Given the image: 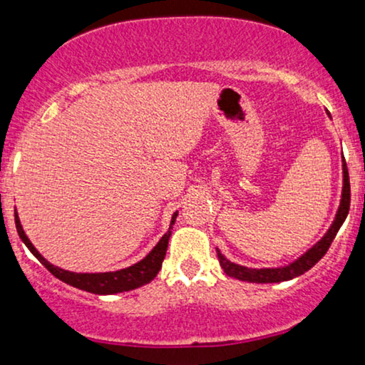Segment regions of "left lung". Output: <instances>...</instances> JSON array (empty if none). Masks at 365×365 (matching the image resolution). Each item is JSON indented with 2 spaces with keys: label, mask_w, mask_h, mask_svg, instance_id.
<instances>
[{
  "label": "left lung",
  "mask_w": 365,
  "mask_h": 365,
  "mask_svg": "<svg viewBox=\"0 0 365 365\" xmlns=\"http://www.w3.org/2000/svg\"><path fill=\"white\" fill-rule=\"evenodd\" d=\"M350 211V180H349V168L345 165V159H343V194H341V204L338 209V215L334 217L333 225H331L329 232L312 247L309 252H305L302 257L297 259L295 262L288 264L284 267H274V269H250V267L238 266V264L230 262L225 255H221L217 250V261H220L221 267L228 276L232 278L242 279V282H252V283H278V282H287V279L297 278V276L304 274L305 271L311 269L312 266H316L317 262L324 257V254L328 252V249L333 244L334 237H336L338 230L345 221L346 215Z\"/></svg>",
  "instance_id": "obj_1"
}]
</instances>
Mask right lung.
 Instances as JSON below:
<instances>
[{"label":"right lung","mask_w":365,"mask_h":365,"mask_svg":"<svg viewBox=\"0 0 365 365\" xmlns=\"http://www.w3.org/2000/svg\"><path fill=\"white\" fill-rule=\"evenodd\" d=\"M175 217H177V212H175L173 217H171V225L168 232L163 235L161 240L158 242V245L150 250L148 257L142 259L140 262L133 264V266L127 267V269L115 271V273H70V271L60 269V267L49 264L46 259L36 250V247L31 244L27 235L24 233L22 225H20L19 216L15 212V225L16 232H19L20 238L25 245L29 247L32 254L39 259V262L43 264L46 269L49 271L53 276H56L61 282L72 284L75 288H81V290L98 293V295H111V293H120V292H128L133 290V288L142 287V284L149 283L150 279L156 278L163 266V259L166 255V249H168V240L171 235V230H173Z\"/></svg>","instance_id":"right-lung-1"}]
</instances>
